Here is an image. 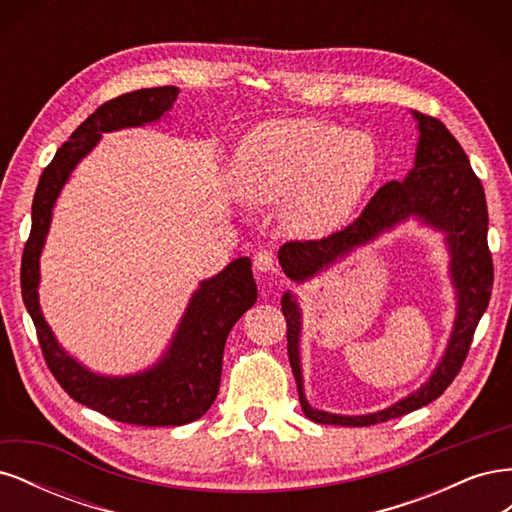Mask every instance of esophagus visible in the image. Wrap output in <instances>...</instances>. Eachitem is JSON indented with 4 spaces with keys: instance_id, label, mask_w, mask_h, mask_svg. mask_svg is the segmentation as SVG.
<instances>
[{
    "instance_id": "1",
    "label": "esophagus",
    "mask_w": 512,
    "mask_h": 512,
    "mask_svg": "<svg viewBox=\"0 0 512 512\" xmlns=\"http://www.w3.org/2000/svg\"><path fill=\"white\" fill-rule=\"evenodd\" d=\"M254 269L258 273H271L275 271V258H273V252L269 250H262L254 256Z\"/></svg>"
}]
</instances>
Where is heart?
<instances>
[{
	"label": "heart",
	"instance_id": "obj_1",
	"mask_svg": "<svg viewBox=\"0 0 512 512\" xmlns=\"http://www.w3.org/2000/svg\"><path fill=\"white\" fill-rule=\"evenodd\" d=\"M376 168V145L365 132L312 117L260 123L235 153L241 192L254 203H284L290 228L314 237L352 218Z\"/></svg>",
	"mask_w": 512,
	"mask_h": 512
}]
</instances>
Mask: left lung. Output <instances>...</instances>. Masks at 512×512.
Masks as SVG:
<instances>
[{
  "mask_svg": "<svg viewBox=\"0 0 512 512\" xmlns=\"http://www.w3.org/2000/svg\"><path fill=\"white\" fill-rule=\"evenodd\" d=\"M418 128L414 168L404 181H389L369 200L363 213L348 228L333 232L318 241H290L277 252L284 273L292 282L303 284L318 273L327 271L337 260L346 258L356 247L367 245L384 232L416 218L421 224L444 235V245L451 256L448 275L455 288L457 314L453 322L442 361L433 369L429 380L395 401L393 406L371 414H333L324 412L309 401L303 391L301 371V305L290 290L282 297V312L288 331V359L297 380L301 410L309 421L320 425L365 427L391 421L412 410L423 408L438 399L446 386L455 380L466 361L472 335L480 316L485 314L493 286V262L487 245V200L483 183L474 175L466 151L457 138L436 117L412 111Z\"/></svg>",
  "mask_w": 512,
  "mask_h": 512,
  "instance_id": "left-lung-1",
  "label": "left lung"
}]
</instances>
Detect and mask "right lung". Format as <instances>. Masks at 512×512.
Wrapping results in <instances>:
<instances>
[{"label":"right lung","instance_id":"1","mask_svg":"<svg viewBox=\"0 0 512 512\" xmlns=\"http://www.w3.org/2000/svg\"><path fill=\"white\" fill-rule=\"evenodd\" d=\"M179 96L177 87H151L123 94L91 113L61 145L44 168L32 205V232L21 262V292L36 324L44 361L74 401L113 421L143 427L185 425L203 416L218 397L224 344L235 322L256 303L258 290L252 260L237 258L226 269L200 282L185 307L168 348L151 367L130 376L96 374L70 356L49 322L38 299L40 256L49 235L53 207L72 170L94 149L104 132L141 128L160 121Z\"/></svg>","mask_w":512,"mask_h":512}]
</instances>
